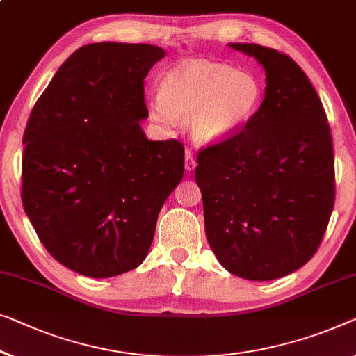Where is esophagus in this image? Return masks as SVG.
<instances>
[{
    "mask_svg": "<svg viewBox=\"0 0 356 356\" xmlns=\"http://www.w3.org/2000/svg\"><path fill=\"white\" fill-rule=\"evenodd\" d=\"M195 165H197V163H195V159L193 156V151H191V149H186V157H184V167H186L188 172H191V170L195 168Z\"/></svg>",
    "mask_w": 356,
    "mask_h": 356,
    "instance_id": "1",
    "label": "esophagus"
}]
</instances>
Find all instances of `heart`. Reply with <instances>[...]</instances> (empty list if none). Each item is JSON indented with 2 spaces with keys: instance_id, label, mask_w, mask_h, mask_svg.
<instances>
[{
  "instance_id": "heart-1",
  "label": "heart",
  "mask_w": 356,
  "mask_h": 356,
  "mask_svg": "<svg viewBox=\"0 0 356 356\" xmlns=\"http://www.w3.org/2000/svg\"><path fill=\"white\" fill-rule=\"evenodd\" d=\"M261 102V85L252 74L225 64L188 60L162 79L161 97L149 102V117L163 128L191 120L200 143H218L245 125Z\"/></svg>"
}]
</instances>
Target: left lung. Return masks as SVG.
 <instances>
[{
  "instance_id": "1",
  "label": "left lung",
  "mask_w": 356,
  "mask_h": 356,
  "mask_svg": "<svg viewBox=\"0 0 356 356\" xmlns=\"http://www.w3.org/2000/svg\"><path fill=\"white\" fill-rule=\"evenodd\" d=\"M264 65L266 90L245 125L199 149L205 234L229 273L270 281L316 254L336 200L332 136L318 92L296 60L229 43Z\"/></svg>"
}]
</instances>
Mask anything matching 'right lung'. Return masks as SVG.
Returning a JSON list of instances; mask_svg holds the SVG:
<instances>
[{
    "instance_id": "1",
    "label": "right lung",
    "mask_w": 356,
    "mask_h": 356,
    "mask_svg": "<svg viewBox=\"0 0 356 356\" xmlns=\"http://www.w3.org/2000/svg\"><path fill=\"white\" fill-rule=\"evenodd\" d=\"M152 44L92 43L59 67L24 131L22 204L51 257L112 277L146 259L157 216L184 173L178 140L149 141L144 79Z\"/></svg>"
}]
</instances>
